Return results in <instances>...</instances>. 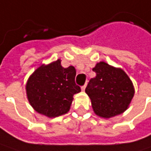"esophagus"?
<instances>
[{
	"instance_id": "1",
	"label": "esophagus",
	"mask_w": 151,
	"mask_h": 151,
	"mask_svg": "<svg viewBox=\"0 0 151 151\" xmlns=\"http://www.w3.org/2000/svg\"><path fill=\"white\" fill-rule=\"evenodd\" d=\"M86 85H87V84L86 83V84H85V85H84V86H83L81 87V90H82V91H85V90H86Z\"/></svg>"
}]
</instances>
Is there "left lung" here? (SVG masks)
Returning a JSON list of instances; mask_svg holds the SVG:
<instances>
[{"label":"left lung","mask_w":151,"mask_h":151,"mask_svg":"<svg viewBox=\"0 0 151 151\" xmlns=\"http://www.w3.org/2000/svg\"><path fill=\"white\" fill-rule=\"evenodd\" d=\"M92 70L96 77L89 81L86 92L93 111L103 118H111L124 112L135 94L132 81L126 73L100 61Z\"/></svg>","instance_id":"obj_1"}]
</instances>
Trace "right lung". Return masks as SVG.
I'll list each match as a JSON object with an SVG mask.
<instances>
[{
	"label": "right lung",
	"instance_id": "obj_1",
	"mask_svg": "<svg viewBox=\"0 0 151 151\" xmlns=\"http://www.w3.org/2000/svg\"><path fill=\"white\" fill-rule=\"evenodd\" d=\"M75 68H64L60 60L40 65L26 85L28 102L35 111L50 118L67 113L73 95L81 91L75 84Z\"/></svg>",
	"mask_w": 151,
	"mask_h": 151
}]
</instances>
